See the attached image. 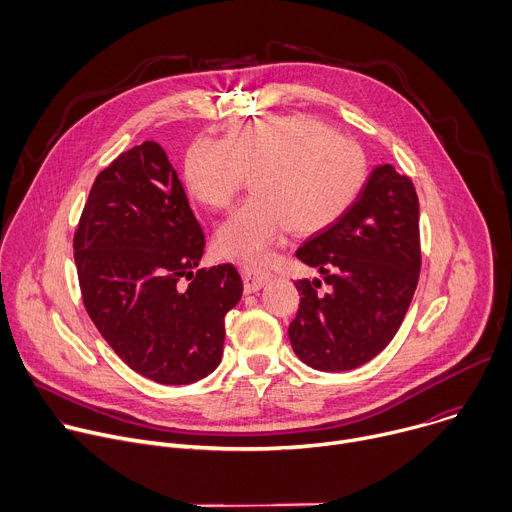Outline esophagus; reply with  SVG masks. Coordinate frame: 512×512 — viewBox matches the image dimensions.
<instances>
[{
    "label": "esophagus",
    "instance_id": "34e87169",
    "mask_svg": "<svg viewBox=\"0 0 512 512\" xmlns=\"http://www.w3.org/2000/svg\"><path fill=\"white\" fill-rule=\"evenodd\" d=\"M271 277H273V273H269V271L255 269V267H243V281H245V291H247V294L259 291Z\"/></svg>",
    "mask_w": 512,
    "mask_h": 512
}]
</instances>
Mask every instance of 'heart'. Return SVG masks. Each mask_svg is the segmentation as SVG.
Listing matches in <instances>:
<instances>
[{"label":"heart","mask_w":512,"mask_h":512,"mask_svg":"<svg viewBox=\"0 0 512 512\" xmlns=\"http://www.w3.org/2000/svg\"><path fill=\"white\" fill-rule=\"evenodd\" d=\"M253 176V198L216 231V251L263 265L291 229L320 233L354 206L369 178L360 145L308 115L255 119L225 139L202 137L184 160V184L194 200L225 210Z\"/></svg>","instance_id":"b5f03b06"}]
</instances>
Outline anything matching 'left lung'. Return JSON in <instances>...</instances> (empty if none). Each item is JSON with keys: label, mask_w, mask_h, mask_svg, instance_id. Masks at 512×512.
I'll return each instance as SVG.
<instances>
[{"label": "left lung", "mask_w": 512, "mask_h": 512, "mask_svg": "<svg viewBox=\"0 0 512 512\" xmlns=\"http://www.w3.org/2000/svg\"><path fill=\"white\" fill-rule=\"evenodd\" d=\"M296 257L322 273L298 279L300 310L289 342L316 371H352L397 334L421 269L419 200L411 178L391 164L373 170L354 206L314 233Z\"/></svg>", "instance_id": "obj_1"}]
</instances>
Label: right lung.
<instances>
[{
    "mask_svg": "<svg viewBox=\"0 0 512 512\" xmlns=\"http://www.w3.org/2000/svg\"><path fill=\"white\" fill-rule=\"evenodd\" d=\"M72 247L87 314L129 369L190 385L218 367L243 281L231 263L196 271L204 233L160 143L95 178Z\"/></svg>",
    "mask_w": 512,
    "mask_h": 512,
    "instance_id": "add662e5",
    "label": "right lung"
}]
</instances>
